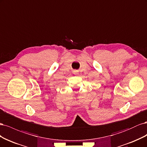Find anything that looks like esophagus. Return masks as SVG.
<instances>
[{"label": "esophagus", "mask_w": 147, "mask_h": 147, "mask_svg": "<svg viewBox=\"0 0 147 147\" xmlns=\"http://www.w3.org/2000/svg\"><path fill=\"white\" fill-rule=\"evenodd\" d=\"M74 74L75 75L78 74V70H74Z\"/></svg>", "instance_id": "34e87169"}]
</instances>
